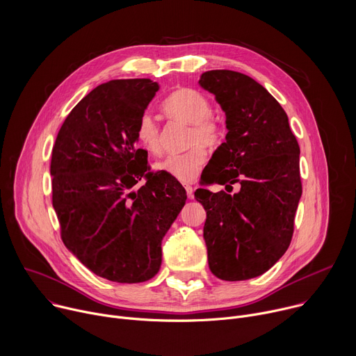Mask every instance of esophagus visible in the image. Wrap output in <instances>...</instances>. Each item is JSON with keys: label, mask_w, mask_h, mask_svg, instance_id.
Segmentation results:
<instances>
[{"label": "esophagus", "mask_w": 356, "mask_h": 356, "mask_svg": "<svg viewBox=\"0 0 356 356\" xmlns=\"http://www.w3.org/2000/svg\"><path fill=\"white\" fill-rule=\"evenodd\" d=\"M184 188H186V191H187V197H188V198H193V197H194V188H193L191 186H188V184H186Z\"/></svg>", "instance_id": "obj_1"}]
</instances>
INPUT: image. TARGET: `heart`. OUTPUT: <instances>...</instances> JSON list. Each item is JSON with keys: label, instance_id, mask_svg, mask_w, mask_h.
<instances>
[{"label": "heart", "instance_id": "1", "mask_svg": "<svg viewBox=\"0 0 356 356\" xmlns=\"http://www.w3.org/2000/svg\"><path fill=\"white\" fill-rule=\"evenodd\" d=\"M165 113L177 121L190 124L187 145L190 149L180 154H172L161 161L156 168L180 181L195 180L207 162L204 146H214L221 139V127L213 118L210 99L193 88H180L163 101ZM136 139L149 154L162 152V129L150 113H143L136 124Z\"/></svg>", "mask_w": 356, "mask_h": 356}]
</instances>
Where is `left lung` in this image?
<instances>
[{
  "label": "left lung",
  "mask_w": 356,
  "mask_h": 356,
  "mask_svg": "<svg viewBox=\"0 0 356 356\" xmlns=\"http://www.w3.org/2000/svg\"><path fill=\"white\" fill-rule=\"evenodd\" d=\"M198 83L216 95L228 129L201 180L227 191L194 193L207 211L209 266L221 280H248L269 270L291 242L302 191L300 147L284 110L258 81L210 70ZM232 184L238 191L229 195Z\"/></svg>",
  "instance_id": "left-lung-1"
}]
</instances>
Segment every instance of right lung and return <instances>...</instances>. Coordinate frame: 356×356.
<instances>
[{
	"instance_id": "1",
	"label": "right lung",
	"mask_w": 356,
	"mask_h": 356,
	"mask_svg": "<svg viewBox=\"0 0 356 356\" xmlns=\"http://www.w3.org/2000/svg\"><path fill=\"white\" fill-rule=\"evenodd\" d=\"M158 90L149 79L99 84L70 111L52 149L62 241L92 273L117 283L159 272L162 239L187 198L175 177L149 172L147 152L135 145L138 120Z\"/></svg>"
}]
</instances>
